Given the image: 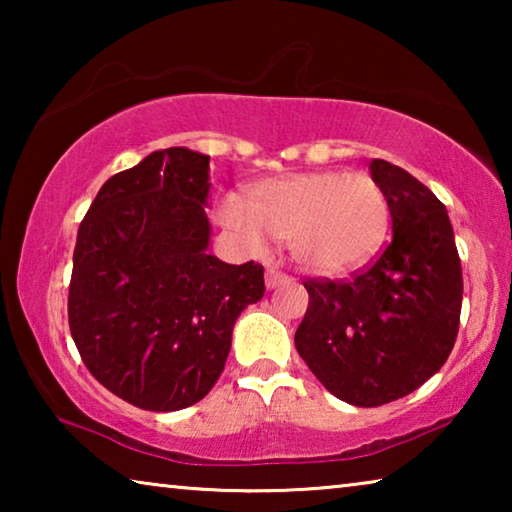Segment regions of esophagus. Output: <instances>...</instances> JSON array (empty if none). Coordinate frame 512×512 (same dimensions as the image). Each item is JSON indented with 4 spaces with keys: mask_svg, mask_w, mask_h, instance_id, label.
Listing matches in <instances>:
<instances>
[{
    "mask_svg": "<svg viewBox=\"0 0 512 512\" xmlns=\"http://www.w3.org/2000/svg\"><path fill=\"white\" fill-rule=\"evenodd\" d=\"M284 282H289V275L287 273L277 271V268H268V271H266V287L268 289L280 287V284H284Z\"/></svg>",
    "mask_w": 512,
    "mask_h": 512,
    "instance_id": "1",
    "label": "esophagus"
}]
</instances>
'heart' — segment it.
Listing matches in <instances>:
<instances>
[{
    "label": "heart",
    "instance_id": "obj_1",
    "mask_svg": "<svg viewBox=\"0 0 512 512\" xmlns=\"http://www.w3.org/2000/svg\"><path fill=\"white\" fill-rule=\"evenodd\" d=\"M216 221L253 253H264L273 237L289 239L298 264L334 275L377 253L388 230V203L368 173H289L255 185L250 201L223 196Z\"/></svg>",
    "mask_w": 512,
    "mask_h": 512
}]
</instances>
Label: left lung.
<instances>
[{
  "label": "left lung",
  "instance_id": "obj_1",
  "mask_svg": "<svg viewBox=\"0 0 512 512\" xmlns=\"http://www.w3.org/2000/svg\"><path fill=\"white\" fill-rule=\"evenodd\" d=\"M384 189L393 239L352 280H307L296 350L339 400L381 406L413 393L452 352L463 273L445 205L409 171L370 162Z\"/></svg>",
  "mask_w": 512,
  "mask_h": 512
}]
</instances>
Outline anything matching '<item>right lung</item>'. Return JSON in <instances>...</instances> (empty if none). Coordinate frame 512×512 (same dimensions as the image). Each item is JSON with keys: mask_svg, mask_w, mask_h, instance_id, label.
Listing matches in <instances>:
<instances>
[{"mask_svg": "<svg viewBox=\"0 0 512 512\" xmlns=\"http://www.w3.org/2000/svg\"><path fill=\"white\" fill-rule=\"evenodd\" d=\"M210 155L171 146L108 178L81 221L67 314L94 379L144 411L212 391L264 266L207 255Z\"/></svg>", "mask_w": 512, "mask_h": 512, "instance_id": "add662e5", "label": "right lung"}]
</instances>
